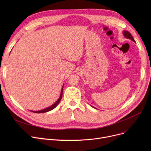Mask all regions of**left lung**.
<instances>
[{
  "mask_svg": "<svg viewBox=\"0 0 151 151\" xmlns=\"http://www.w3.org/2000/svg\"><path fill=\"white\" fill-rule=\"evenodd\" d=\"M123 35H124V36L126 38L130 39V40H131L132 41H133V42H135V41H134V38H133V37L132 36L131 34L129 32L127 31V30H124V31H123ZM92 107H93V108H94V107L92 106Z\"/></svg>",
  "mask_w": 151,
  "mask_h": 151,
  "instance_id": "left-lung-1",
  "label": "left lung"
}]
</instances>
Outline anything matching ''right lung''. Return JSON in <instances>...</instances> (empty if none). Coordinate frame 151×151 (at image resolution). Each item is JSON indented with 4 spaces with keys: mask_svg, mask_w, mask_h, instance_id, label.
Instances as JSON below:
<instances>
[{
    "mask_svg": "<svg viewBox=\"0 0 151 151\" xmlns=\"http://www.w3.org/2000/svg\"><path fill=\"white\" fill-rule=\"evenodd\" d=\"M63 85L62 86V90H61V92H60V97L58 99V100L55 101L54 104L53 105H52L50 107H47L45 109H42V110H40V111H30L33 112V113H46V112H47V111H50L53 109L54 108H55V107L57 106V105L59 104L60 101L62 99V92H63Z\"/></svg>",
    "mask_w": 151,
    "mask_h": 151,
    "instance_id": "obj_1",
    "label": "right lung"
}]
</instances>
